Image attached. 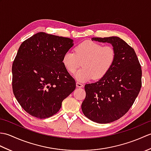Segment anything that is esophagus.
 <instances>
[{
	"instance_id": "1",
	"label": "esophagus",
	"mask_w": 151,
	"mask_h": 151,
	"mask_svg": "<svg viewBox=\"0 0 151 151\" xmlns=\"http://www.w3.org/2000/svg\"><path fill=\"white\" fill-rule=\"evenodd\" d=\"M76 86H77L78 88H82L84 86H83L82 83L79 82H76Z\"/></svg>"
}]
</instances>
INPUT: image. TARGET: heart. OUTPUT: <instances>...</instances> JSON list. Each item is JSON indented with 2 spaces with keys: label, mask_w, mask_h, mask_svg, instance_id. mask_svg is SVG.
Here are the masks:
<instances>
[{
  "label": "heart",
  "mask_w": 151,
  "mask_h": 151,
  "mask_svg": "<svg viewBox=\"0 0 151 151\" xmlns=\"http://www.w3.org/2000/svg\"><path fill=\"white\" fill-rule=\"evenodd\" d=\"M116 51L111 45H102L92 41H85L76 45L72 51L63 54L62 63L70 73H74L81 65L82 69L75 74L78 81H87L91 78L99 80L106 75L114 65Z\"/></svg>",
  "instance_id": "1"
}]
</instances>
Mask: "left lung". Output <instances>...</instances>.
I'll use <instances>...</instances> for the list:
<instances>
[{
  "mask_svg": "<svg viewBox=\"0 0 151 151\" xmlns=\"http://www.w3.org/2000/svg\"><path fill=\"white\" fill-rule=\"evenodd\" d=\"M91 40L111 43L116 51V59L103 78L85 85L82 110L93 121L109 123L123 117L133 105L142 88V68L133 48L121 38Z\"/></svg>",
  "mask_w": 151,
  "mask_h": 151,
  "instance_id": "obj_1",
  "label": "left lung"
}]
</instances>
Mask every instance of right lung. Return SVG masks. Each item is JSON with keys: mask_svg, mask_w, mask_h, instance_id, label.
Listing matches in <instances>:
<instances>
[{"mask_svg": "<svg viewBox=\"0 0 151 151\" xmlns=\"http://www.w3.org/2000/svg\"><path fill=\"white\" fill-rule=\"evenodd\" d=\"M73 41L38 32L19 47L12 65V89L19 104L32 116H52L75 89V79L62 63Z\"/></svg>", "mask_w": 151, "mask_h": 151, "instance_id": "right-lung-1", "label": "right lung"}]
</instances>
